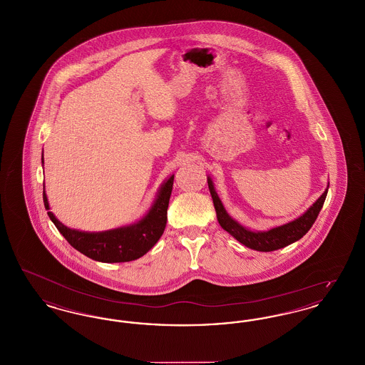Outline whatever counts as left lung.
Here are the masks:
<instances>
[{
	"instance_id": "1",
	"label": "left lung",
	"mask_w": 365,
	"mask_h": 365,
	"mask_svg": "<svg viewBox=\"0 0 365 365\" xmlns=\"http://www.w3.org/2000/svg\"><path fill=\"white\" fill-rule=\"evenodd\" d=\"M329 185H327V189L324 190V192L314 201L312 207L307 209L299 217H297L289 223H284L282 226L269 228L267 231H253L247 227L242 226L241 223H238L235 219H232L227 213L226 208L223 207V202L220 201L217 192L215 190L213 180L210 176H208L209 191H210V195L213 200V205H215L219 225L223 230H226L231 237H234L238 242L242 243L249 249L259 250V252L278 250L290 243L301 240L313 226L320 209L323 208V204L326 201L327 191H329Z\"/></svg>"
}]
</instances>
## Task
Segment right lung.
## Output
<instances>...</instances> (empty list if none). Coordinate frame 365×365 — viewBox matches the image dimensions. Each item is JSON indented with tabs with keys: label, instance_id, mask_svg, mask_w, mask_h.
Instances as JSON below:
<instances>
[{
	"label": "right lung",
	"instance_id": "obj_1",
	"mask_svg": "<svg viewBox=\"0 0 365 365\" xmlns=\"http://www.w3.org/2000/svg\"><path fill=\"white\" fill-rule=\"evenodd\" d=\"M43 164V155H42ZM174 185V175L164 180L158 187L152 207L148 213L128 226L118 227L106 231L90 232L79 231L63 225L51 212L43 183V204L54 226L70 242L72 247L87 257L101 262H125L137 260L146 255L163 235L167 225V209Z\"/></svg>",
	"mask_w": 365,
	"mask_h": 365
}]
</instances>
